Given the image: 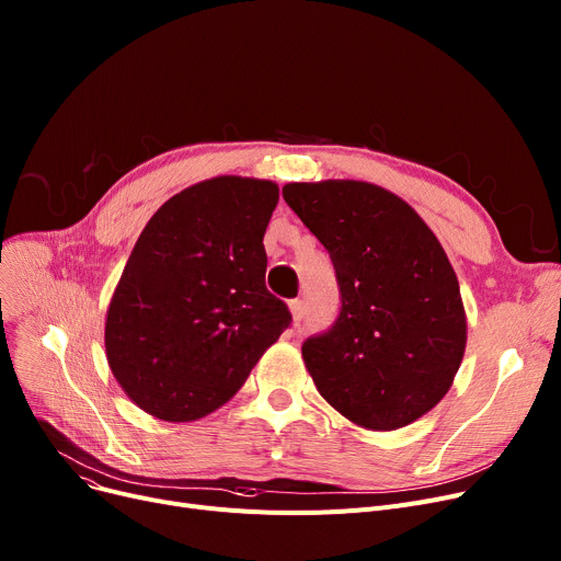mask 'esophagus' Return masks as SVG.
Wrapping results in <instances>:
<instances>
[{"label": "esophagus", "instance_id": "34e87169", "mask_svg": "<svg viewBox=\"0 0 561 561\" xmlns=\"http://www.w3.org/2000/svg\"><path fill=\"white\" fill-rule=\"evenodd\" d=\"M290 313H293V325L296 328H300V322L305 320V313H307V307H305V300H300V298H296V300H290Z\"/></svg>", "mask_w": 561, "mask_h": 561}]
</instances>
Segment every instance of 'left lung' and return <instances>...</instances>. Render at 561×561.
Returning a JSON list of instances; mask_svg holds the SVG:
<instances>
[{
  "mask_svg": "<svg viewBox=\"0 0 561 561\" xmlns=\"http://www.w3.org/2000/svg\"><path fill=\"white\" fill-rule=\"evenodd\" d=\"M282 195L332 256L341 309L302 343L318 393L347 421L389 432L453 385L466 316L453 265L421 216L366 182L286 184Z\"/></svg>",
  "mask_w": 561,
  "mask_h": 561,
  "instance_id": "8db88e82",
  "label": "left lung"
}]
</instances>
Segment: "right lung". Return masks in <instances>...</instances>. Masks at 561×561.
Returning <instances> with one entry per match:
<instances>
[{"mask_svg":"<svg viewBox=\"0 0 561 561\" xmlns=\"http://www.w3.org/2000/svg\"><path fill=\"white\" fill-rule=\"evenodd\" d=\"M273 182L216 176L170 197L145 225L106 313V359L125 393L170 423L239 391L290 325L265 288Z\"/></svg>","mask_w":561,"mask_h":561,"instance_id":"obj_1","label":"right lung"}]
</instances>
